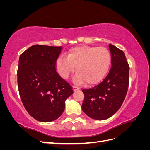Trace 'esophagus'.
Returning <instances> with one entry per match:
<instances>
[{
    "mask_svg": "<svg viewBox=\"0 0 150 150\" xmlns=\"http://www.w3.org/2000/svg\"><path fill=\"white\" fill-rule=\"evenodd\" d=\"M72 88H73L74 91H76V90L79 89V88L78 87H77V86H72Z\"/></svg>",
    "mask_w": 150,
    "mask_h": 150,
    "instance_id": "esophagus-1",
    "label": "esophagus"
}]
</instances>
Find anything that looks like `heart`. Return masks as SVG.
Masks as SVG:
<instances>
[{
    "label": "heart",
    "instance_id": "b5f03b06",
    "mask_svg": "<svg viewBox=\"0 0 150 150\" xmlns=\"http://www.w3.org/2000/svg\"><path fill=\"white\" fill-rule=\"evenodd\" d=\"M111 56L105 47L87 46L70 49L67 56L61 54L56 61V68L61 78L67 79L75 70L74 81L78 84H96L103 79L110 69Z\"/></svg>",
    "mask_w": 150,
    "mask_h": 150
}]
</instances>
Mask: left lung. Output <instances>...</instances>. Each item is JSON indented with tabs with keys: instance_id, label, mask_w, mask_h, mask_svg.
<instances>
[{
	"instance_id": "obj_1",
	"label": "left lung",
	"mask_w": 150,
	"mask_h": 150,
	"mask_svg": "<svg viewBox=\"0 0 150 150\" xmlns=\"http://www.w3.org/2000/svg\"><path fill=\"white\" fill-rule=\"evenodd\" d=\"M111 68L101 83L83 89L82 110L91 118L104 120L118 111L123 103L129 85V66L124 52L109 44Z\"/></svg>"
}]
</instances>
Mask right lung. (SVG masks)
Wrapping results in <instances>:
<instances>
[{
    "label": "right lung",
    "mask_w": 150,
    "mask_h": 150,
    "mask_svg": "<svg viewBox=\"0 0 150 150\" xmlns=\"http://www.w3.org/2000/svg\"><path fill=\"white\" fill-rule=\"evenodd\" d=\"M62 47L34 45L19 57L17 84L21 101L34 119L51 122L59 117L72 86L56 69Z\"/></svg>",
    "instance_id": "1"
}]
</instances>
